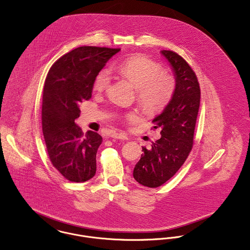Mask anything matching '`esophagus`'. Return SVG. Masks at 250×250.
<instances>
[{"label": "esophagus", "mask_w": 250, "mask_h": 250, "mask_svg": "<svg viewBox=\"0 0 250 250\" xmlns=\"http://www.w3.org/2000/svg\"><path fill=\"white\" fill-rule=\"evenodd\" d=\"M114 139H119V140H127V136L125 133L113 132L110 135Z\"/></svg>", "instance_id": "1"}]
</instances>
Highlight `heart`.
Here are the masks:
<instances>
[{"label": "heart", "instance_id": "b5f03b06", "mask_svg": "<svg viewBox=\"0 0 250 250\" xmlns=\"http://www.w3.org/2000/svg\"><path fill=\"white\" fill-rule=\"evenodd\" d=\"M110 71L127 79L137 88V99L148 113L162 111L171 102L176 92V78L162 73V64L145 56H134L113 64ZM111 74L107 69L101 70L94 79L93 89L102 92L108 88ZM126 116L135 118L129 112Z\"/></svg>", "mask_w": 250, "mask_h": 250}]
</instances>
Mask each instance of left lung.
<instances>
[{
    "mask_svg": "<svg viewBox=\"0 0 250 250\" xmlns=\"http://www.w3.org/2000/svg\"><path fill=\"white\" fill-rule=\"evenodd\" d=\"M176 74V89L162 114L153 120L162 137L151 147H143L133 176L137 182L157 188L176 175L187 160L193 146V136L200 105V87L187 61L173 51H162Z\"/></svg>",
    "mask_w": 250,
    "mask_h": 250,
    "instance_id": "left-lung-1",
    "label": "left lung"
}]
</instances>
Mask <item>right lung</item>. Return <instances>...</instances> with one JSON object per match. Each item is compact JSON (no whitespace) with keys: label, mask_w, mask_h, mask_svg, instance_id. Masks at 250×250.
Returning <instances> with one entry per match:
<instances>
[{"label":"right lung","mask_w":250,"mask_h":250,"mask_svg":"<svg viewBox=\"0 0 250 250\" xmlns=\"http://www.w3.org/2000/svg\"><path fill=\"white\" fill-rule=\"evenodd\" d=\"M119 48L81 46L65 54L50 68L45 79L42 123L53 166L72 182H85L96 173L98 133L84 134L74 123L79 104L91 98L93 82Z\"/></svg>","instance_id":"right-lung-1"}]
</instances>
